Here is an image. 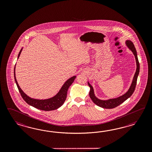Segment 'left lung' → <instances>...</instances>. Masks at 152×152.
Segmentation results:
<instances>
[{
	"label": "left lung",
	"mask_w": 152,
	"mask_h": 152,
	"mask_svg": "<svg viewBox=\"0 0 152 152\" xmlns=\"http://www.w3.org/2000/svg\"><path fill=\"white\" fill-rule=\"evenodd\" d=\"M125 44L126 46L129 48V50H131L132 52L133 53L134 55L135 58L136 64H137L136 72L134 76L132 83L129 88V90H128V91L124 94V95H123L122 96H120L118 97L114 98V99H110L106 100H100V99L97 98L95 96L94 88H92V86L90 84V83L88 82V85L90 88V90L89 92V96L90 97L91 99L96 105L101 107L102 108L113 109L116 106H119L121 104H122L123 102H124L126 100H127L128 98L131 96L135 90V86L137 85L138 75L139 73V69H140V66H139V61H138L137 52L136 49L135 48V46L134 45L133 43L131 41H129V40L126 41Z\"/></svg>",
	"instance_id": "8db88e82"
}]
</instances>
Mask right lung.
Segmentation results:
<instances>
[{
	"label": "right lung",
	"mask_w": 152,
	"mask_h": 152,
	"mask_svg": "<svg viewBox=\"0 0 152 152\" xmlns=\"http://www.w3.org/2000/svg\"><path fill=\"white\" fill-rule=\"evenodd\" d=\"M22 49L23 48L20 50V51L19 53L18 58L19 57V56L22 51ZM15 66L14 67V79H15V83L17 84V86L18 88L19 91L20 92L23 100L29 105L33 106L34 107L41 110H54L62 106L66 100L68 89L69 86L71 85V84L73 83L76 77V76H74L68 79L63 85L62 87L61 88L59 92H58L55 96L48 99L38 100V99H34L29 97L22 90V89L19 86L18 83H17V79L15 77Z\"/></svg>",
	"instance_id": "add662e5"
}]
</instances>
